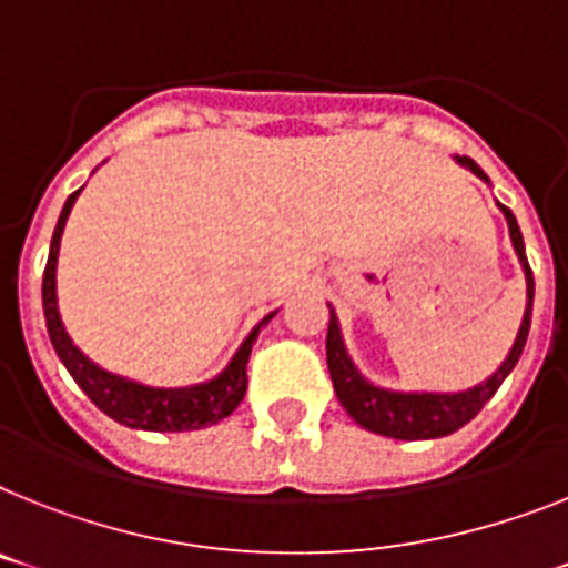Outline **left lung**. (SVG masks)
Listing matches in <instances>:
<instances>
[{
  "label": "left lung",
  "mask_w": 568,
  "mask_h": 568,
  "mask_svg": "<svg viewBox=\"0 0 568 568\" xmlns=\"http://www.w3.org/2000/svg\"><path fill=\"white\" fill-rule=\"evenodd\" d=\"M456 162L487 182L485 171L473 159L456 156ZM499 209H503L505 220H508L510 243H514V252H517L523 273H526L528 302L526 313H523V325H519L517 339L510 345L508 357H505V363L485 383L467 388V392H453V395H438V392H388V388L374 386V383H368L357 372L354 359L348 357L336 313L331 311V325H327V368H331V379H334V392L351 418L357 420L359 426H365L368 433L397 438V442H426V438L453 435L456 429H462L464 424H470L479 415L481 406L496 395V388L503 386V379L514 372V365L523 357L528 327H531L534 275L531 266H528L526 243H523L517 217L510 214L508 205H499Z\"/></svg>",
  "instance_id": "left-lung-1"
}]
</instances>
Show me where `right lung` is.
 <instances>
[{
    "label": "right lung",
    "mask_w": 568,
    "mask_h": 568,
    "mask_svg": "<svg viewBox=\"0 0 568 568\" xmlns=\"http://www.w3.org/2000/svg\"><path fill=\"white\" fill-rule=\"evenodd\" d=\"M81 189L74 191L65 200L63 211H60L58 226H54V237H51L49 264L42 273V311H45V327H49V339L58 351L60 363L65 365V372L72 374L74 383L83 388V395L95 403L98 409L110 415L112 420L130 426V429H148V433H189V429H203V426L217 424V420L229 418L237 406H241L243 395H246V363H250L252 345H255L261 327L275 316H264L252 327V334L243 339L232 363L223 368L209 383H196V386L185 388H153L142 386L135 379L119 377V374L104 372L101 365L83 354L72 342V336L65 334L63 322H60L58 311V252L60 237H63V226L69 220L74 200H78Z\"/></svg>",
    "instance_id": "obj_1"
}]
</instances>
